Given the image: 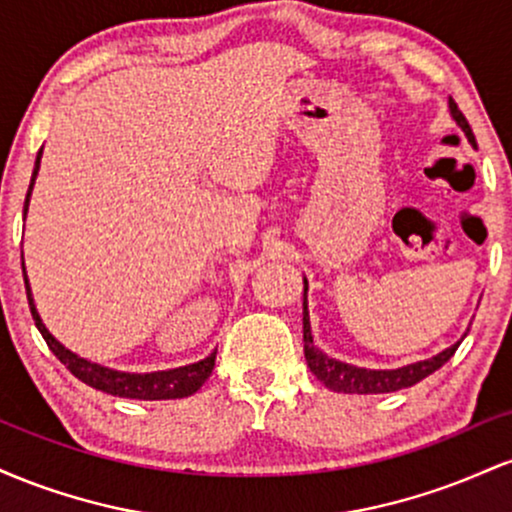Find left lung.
<instances>
[{"label":"left lung","mask_w":512,"mask_h":512,"mask_svg":"<svg viewBox=\"0 0 512 512\" xmlns=\"http://www.w3.org/2000/svg\"><path fill=\"white\" fill-rule=\"evenodd\" d=\"M450 117L455 120V125L462 129L467 142L477 149V142H474V134L469 122L464 120V115L457 108V103L448 101ZM467 337V332L462 334V339ZM455 342L450 344L448 349H443L440 354L424 358V361L407 363L402 368H361L351 366V363L339 361V358L327 356L325 351L317 349L313 344V330H310V315H308V279L303 276V351H305V363L313 370V375L320 380L322 385L330 387L332 392H344V395H380V392H397L404 390V387H411L421 380L428 378L431 373L448 363L452 354L457 351V346L462 344Z\"/></svg>","instance_id":"1"}]
</instances>
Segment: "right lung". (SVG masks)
Returning a JSON list of instances; mask_svg holds the SVG:
<instances>
[{
    "mask_svg": "<svg viewBox=\"0 0 512 512\" xmlns=\"http://www.w3.org/2000/svg\"><path fill=\"white\" fill-rule=\"evenodd\" d=\"M40 158H43V149H40L38 156H35L31 185H28L26 204H23V219H26L28 204H31L33 185L40 170ZM21 267H23V281H26V296H28V305H31L35 327H38V332L43 334V339L48 342L52 354L60 358L64 366L69 368V373L76 375L81 383L93 387V390H101L105 395L127 397V399H149V402H154V399H180V397L195 395L199 387L204 385V380L211 375V370H214L216 351H211V354L207 358H202V361L190 363V366L154 370V373H127V370L101 366V363L88 361V358L74 354L72 349H67L62 342H57V339L50 334L48 327H45L43 317L38 315V308H35L33 291L26 276V264L21 262Z\"/></svg>",
    "mask_w": 512,
    "mask_h": 512,
    "instance_id": "right-lung-1",
    "label": "right lung"
}]
</instances>
